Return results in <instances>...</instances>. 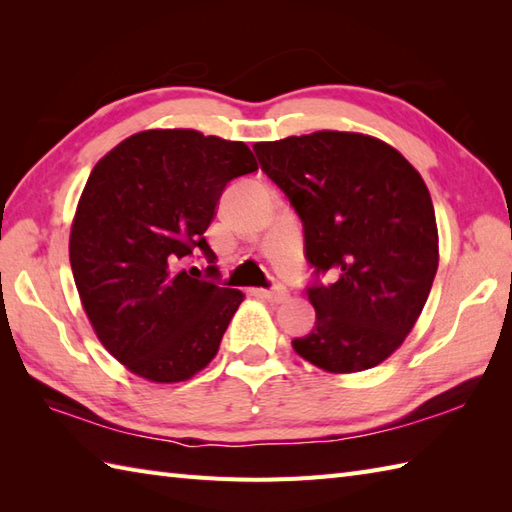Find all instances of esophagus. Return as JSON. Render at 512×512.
<instances>
[{"label":"esophagus","instance_id":"34e87169","mask_svg":"<svg viewBox=\"0 0 512 512\" xmlns=\"http://www.w3.org/2000/svg\"><path fill=\"white\" fill-rule=\"evenodd\" d=\"M259 295L273 303H284L290 297V292L286 286H275L273 290H259Z\"/></svg>","mask_w":512,"mask_h":512}]
</instances>
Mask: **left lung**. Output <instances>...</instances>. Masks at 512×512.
Here are the masks:
<instances>
[{"instance_id":"left-lung-1","label":"left lung","mask_w":512,"mask_h":512,"mask_svg":"<svg viewBox=\"0 0 512 512\" xmlns=\"http://www.w3.org/2000/svg\"><path fill=\"white\" fill-rule=\"evenodd\" d=\"M253 149L301 217L314 273L332 277L308 288L317 321L295 352L330 374L383 363L416 325L440 262L427 184L367 134L323 129Z\"/></svg>"}]
</instances>
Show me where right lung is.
Instances as JSON below:
<instances>
[{
	"label": "right lung",
	"instance_id": "1",
	"mask_svg": "<svg viewBox=\"0 0 512 512\" xmlns=\"http://www.w3.org/2000/svg\"><path fill=\"white\" fill-rule=\"evenodd\" d=\"M257 171L248 145L195 129H145L96 162L70 228L81 306L103 347L149 383L209 365L244 295L182 270L228 182ZM209 275L217 268L209 266Z\"/></svg>",
	"mask_w": 512,
	"mask_h": 512
}]
</instances>
